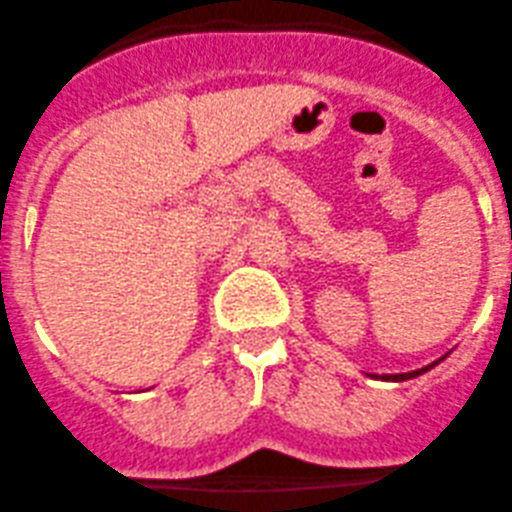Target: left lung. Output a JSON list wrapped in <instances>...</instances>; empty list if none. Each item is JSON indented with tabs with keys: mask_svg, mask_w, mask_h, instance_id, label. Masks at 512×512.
<instances>
[{
	"mask_svg": "<svg viewBox=\"0 0 512 512\" xmlns=\"http://www.w3.org/2000/svg\"><path fill=\"white\" fill-rule=\"evenodd\" d=\"M445 357H447V354H445ZM445 357L435 359V362L427 364V367H422V369H412V372H402V374H367V377H372V379H382V382H405V379H415V377H420V374L430 372V369H432V367H437V364H440L442 359H445Z\"/></svg>",
	"mask_w": 512,
	"mask_h": 512,
	"instance_id": "obj_1",
	"label": "left lung"
}]
</instances>
